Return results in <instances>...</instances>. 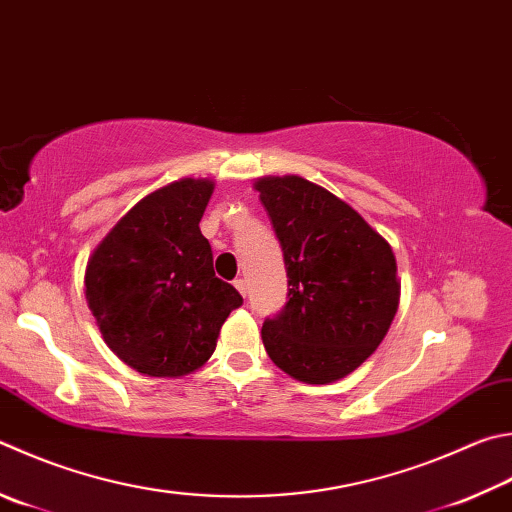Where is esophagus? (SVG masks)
<instances>
[{"label":"esophagus","instance_id":"obj_1","mask_svg":"<svg viewBox=\"0 0 512 512\" xmlns=\"http://www.w3.org/2000/svg\"><path fill=\"white\" fill-rule=\"evenodd\" d=\"M235 288H237V291H239L241 295H244V297H246V293H248V286H246V280H241V277H239V280H235Z\"/></svg>","mask_w":512,"mask_h":512}]
</instances>
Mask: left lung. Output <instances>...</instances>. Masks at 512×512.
<instances>
[{"mask_svg":"<svg viewBox=\"0 0 512 512\" xmlns=\"http://www.w3.org/2000/svg\"><path fill=\"white\" fill-rule=\"evenodd\" d=\"M280 239L288 302L262 327L288 376L327 385L358 369L387 336L401 282L392 246L349 203L302 176L255 181Z\"/></svg>","mask_w":512,"mask_h":512,"instance_id":"left-lung-1","label":"left lung"}]
</instances>
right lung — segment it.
Segmentation results:
<instances>
[{"mask_svg": "<svg viewBox=\"0 0 512 512\" xmlns=\"http://www.w3.org/2000/svg\"><path fill=\"white\" fill-rule=\"evenodd\" d=\"M215 183L181 179L147 194L96 246L85 295L107 347L136 371L176 378L206 365L241 306L201 235Z\"/></svg>", "mask_w": 512, "mask_h": 512, "instance_id": "1", "label": "right lung"}]
</instances>
